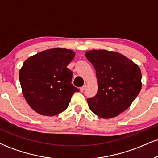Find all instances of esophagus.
<instances>
[{
    "instance_id": "34e87169",
    "label": "esophagus",
    "mask_w": 158,
    "mask_h": 158,
    "mask_svg": "<svg viewBox=\"0 0 158 158\" xmlns=\"http://www.w3.org/2000/svg\"><path fill=\"white\" fill-rule=\"evenodd\" d=\"M86 87H87L86 85H84L82 87H81V88H79V90H80V91H81V92L84 91V90H85V88H86Z\"/></svg>"
}]
</instances>
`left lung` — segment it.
<instances>
[{
	"mask_svg": "<svg viewBox=\"0 0 158 158\" xmlns=\"http://www.w3.org/2000/svg\"><path fill=\"white\" fill-rule=\"evenodd\" d=\"M96 70L98 90L87 102L99 117L110 119L129 108L142 88L139 66L123 54L106 50L85 52Z\"/></svg>",
	"mask_w": 158,
	"mask_h": 158,
	"instance_id": "8db88e82",
	"label": "left lung"
}]
</instances>
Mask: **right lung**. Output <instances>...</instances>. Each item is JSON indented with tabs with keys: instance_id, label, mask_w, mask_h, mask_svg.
I'll return each mask as SVG.
<instances>
[{
	"instance_id": "right-lung-1",
	"label": "right lung",
	"mask_w": 158,
	"mask_h": 158,
	"mask_svg": "<svg viewBox=\"0 0 158 158\" xmlns=\"http://www.w3.org/2000/svg\"><path fill=\"white\" fill-rule=\"evenodd\" d=\"M75 52L56 48L29 57L19 71L23 97L41 115L52 117L68 107L79 89L71 84L73 73L67 68Z\"/></svg>"
}]
</instances>
